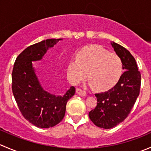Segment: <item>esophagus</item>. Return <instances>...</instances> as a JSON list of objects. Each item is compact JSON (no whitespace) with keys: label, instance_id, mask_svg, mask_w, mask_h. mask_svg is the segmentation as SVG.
Masks as SVG:
<instances>
[{"label":"esophagus","instance_id":"34e87169","mask_svg":"<svg viewBox=\"0 0 151 151\" xmlns=\"http://www.w3.org/2000/svg\"><path fill=\"white\" fill-rule=\"evenodd\" d=\"M76 93H77L78 95L81 96H86V93H85L84 91H83V90L80 89V88H77V89H76Z\"/></svg>","mask_w":151,"mask_h":151}]
</instances>
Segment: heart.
Here are the masks:
<instances>
[{
  "instance_id": "b5f03b06",
  "label": "heart",
  "mask_w": 151,
  "mask_h": 151,
  "mask_svg": "<svg viewBox=\"0 0 151 151\" xmlns=\"http://www.w3.org/2000/svg\"><path fill=\"white\" fill-rule=\"evenodd\" d=\"M67 66V74L72 83L87 77L90 85L97 91H107L119 81L123 64L119 56L99 45H90L79 50Z\"/></svg>"
}]
</instances>
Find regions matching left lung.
<instances>
[{
  "label": "left lung",
  "mask_w": 151,
  "mask_h": 151,
  "mask_svg": "<svg viewBox=\"0 0 151 151\" xmlns=\"http://www.w3.org/2000/svg\"><path fill=\"white\" fill-rule=\"evenodd\" d=\"M122 61L124 72L112 88L95 94L97 106L89 112V118L96 126L109 129L123 122L134 105L139 94L141 74L134 58L126 48L110 42Z\"/></svg>",
  "instance_id": "left-lung-1"
}]
</instances>
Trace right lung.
<instances>
[{"label":"right lung","mask_w":151,"mask_h":151,"mask_svg":"<svg viewBox=\"0 0 151 151\" xmlns=\"http://www.w3.org/2000/svg\"><path fill=\"white\" fill-rule=\"evenodd\" d=\"M60 40L49 39L27 47L17 58L12 71V92L21 113L30 123L42 129L53 127L63 120L67 101L75 93L74 86L63 96L48 93L33 66V62L42 60Z\"/></svg>","instance_id":"right-lung-1"}]
</instances>
